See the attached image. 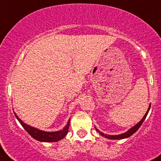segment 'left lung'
Listing matches in <instances>:
<instances>
[{"label":"left lung","instance_id":"1","mask_svg":"<svg viewBox=\"0 0 161 161\" xmlns=\"http://www.w3.org/2000/svg\"><path fill=\"white\" fill-rule=\"evenodd\" d=\"M150 107H151V103H150V104H149V106H148V110H147L146 114H145V116L143 117V118H142V119L141 120V121H140L139 122L137 123V124L133 126V127L130 128V130H128V131H126L125 133H121V134H118V135H108V134H105L104 133H102V132L100 131V130H97V128H95V127H94V128H95L96 131H97V133H99V134L102 135V136H105V137H106V138H108V139H111V140H121V139H125V138H128V137H130V136H132V135H133V133H136V132L137 131L138 129L140 128V126L142 125V123H143V121H145V118H146V116H147V114H148V111H149Z\"/></svg>","mask_w":161,"mask_h":161}]
</instances>
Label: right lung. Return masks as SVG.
Here are the masks:
<instances>
[{"instance_id":"1","label":"right lung","mask_w":161,"mask_h":161,"mask_svg":"<svg viewBox=\"0 0 161 161\" xmlns=\"http://www.w3.org/2000/svg\"><path fill=\"white\" fill-rule=\"evenodd\" d=\"M14 114L16 116V119L19 121V122L20 123L23 128L31 135V136H32L34 139L37 140L39 142H56L60 141L61 139L64 137L68 133V129L69 126H70V120H68L67 125L64 127L63 130H58V131L55 132H47L43 131V130H40L39 129L34 128L32 126L29 125H27L26 123L24 122L20 118H18V116L16 115V113L14 112Z\"/></svg>"}]
</instances>
